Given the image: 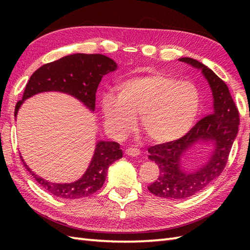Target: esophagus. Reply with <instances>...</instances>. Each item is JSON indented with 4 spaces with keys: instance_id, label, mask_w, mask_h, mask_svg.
Returning a JSON list of instances; mask_svg holds the SVG:
<instances>
[{
    "instance_id": "obj_1",
    "label": "esophagus",
    "mask_w": 250,
    "mask_h": 250,
    "mask_svg": "<svg viewBox=\"0 0 250 250\" xmlns=\"http://www.w3.org/2000/svg\"><path fill=\"white\" fill-rule=\"evenodd\" d=\"M125 153H126V155H128V156H131V157H136V156L140 155L141 151H140L139 148L129 147V148H126V149H125Z\"/></svg>"
}]
</instances>
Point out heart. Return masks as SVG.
I'll list each match as a JSON object with an SVG mask.
<instances>
[{"mask_svg":"<svg viewBox=\"0 0 250 250\" xmlns=\"http://www.w3.org/2000/svg\"><path fill=\"white\" fill-rule=\"evenodd\" d=\"M115 94H105L101 107L106 128L116 137L134 129L136 115L150 140L166 143L178 140L192 128L199 115V90L189 82L161 73L133 76L122 81Z\"/></svg>","mask_w":250,"mask_h":250,"instance_id":"1","label":"heart"}]
</instances>
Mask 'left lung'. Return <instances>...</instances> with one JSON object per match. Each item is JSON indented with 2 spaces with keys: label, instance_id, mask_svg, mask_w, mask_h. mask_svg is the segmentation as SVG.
Returning a JSON list of instances; mask_svg holds the SVG:
<instances>
[{
  "label": "left lung",
  "instance_id": "8db88e82",
  "mask_svg": "<svg viewBox=\"0 0 250 250\" xmlns=\"http://www.w3.org/2000/svg\"><path fill=\"white\" fill-rule=\"evenodd\" d=\"M179 61L203 73L213 92L214 111L196 122L180 139L148 148V158L157 163L160 169L158 178L148 186V190L160 198L171 200L189 198L219 176L228 162L240 125L238 109L226 83L199 61L191 58H180ZM200 140L213 142L214 150L204 166L195 171L186 172L181 168V157Z\"/></svg>",
  "mask_w": 250,
  "mask_h": 250
}]
</instances>
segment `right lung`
<instances>
[{
  "label": "right lung",
  "mask_w": 250,
  "mask_h": 250,
  "mask_svg": "<svg viewBox=\"0 0 250 250\" xmlns=\"http://www.w3.org/2000/svg\"><path fill=\"white\" fill-rule=\"evenodd\" d=\"M116 68L117 64L114 60L100 54H75L47 63L32 74L25 86L22 100L15 107V117H17L23 101L32 95L46 91L70 94L94 111L95 92L99 83L104 75ZM20 158L25 168L45 190L58 198L75 200L91 195L102 187L109 166L122 158V150L116 142H98L86 173L82 178L71 184H55L37 176L26 166L22 157L20 156Z\"/></svg>",
  "instance_id": "1"
}]
</instances>
